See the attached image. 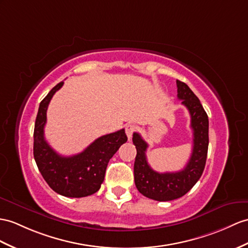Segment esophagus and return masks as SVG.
Here are the masks:
<instances>
[{"instance_id": "obj_1", "label": "esophagus", "mask_w": 248, "mask_h": 248, "mask_svg": "<svg viewBox=\"0 0 248 248\" xmlns=\"http://www.w3.org/2000/svg\"><path fill=\"white\" fill-rule=\"evenodd\" d=\"M135 130H136V126H135V125L127 124V125L125 126V132H126V135H127L128 139L131 138V136H132V134H134V132H135Z\"/></svg>"}]
</instances>
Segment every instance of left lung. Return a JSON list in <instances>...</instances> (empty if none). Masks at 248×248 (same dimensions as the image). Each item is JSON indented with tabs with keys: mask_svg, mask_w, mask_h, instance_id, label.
Wrapping results in <instances>:
<instances>
[{
	"mask_svg": "<svg viewBox=\"0 0 248 248\" xmlns=\"http://www.w3.org/2000/svg\"><path fill=\"white\" fill-rule=\"evenodd\" d=\"M178 98L188 109L190 127L194 131V146L190 159L182 170L160 173L149 166L148 147L142 137L135 132L132 142L137 148L134 165L135 183L145 197L155 201H171L187 194L201 178L208 150V117L198 96L185 83L177 80Z\"/></svg>",
	"mask_w": 248,
	"mask_h": 248,
	"instance_id": "8db88e82",
	"label": "left lung"
}]
</instances>
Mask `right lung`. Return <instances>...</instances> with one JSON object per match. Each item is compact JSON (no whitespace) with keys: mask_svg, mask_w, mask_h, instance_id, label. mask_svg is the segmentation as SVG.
<instances>
[{"mask_svg":"<svg viewBox=\"0 0 248 248\" xmlns=\"http://www.w3.org/2000/svg\"><path fill=\"white\" fill-rule=\"evenodd\" d=\"M63 84L60 82L54 86L40 103L33 131V156L52 190L64 197H87L100 189L108 162L127 141V137L125 130L121 129L98 138L78 155L63 156L54 152L45 140L44 127L48 104Z\"/></svg>","mask_w":248,"mask_h":248,"instance_id":"right-lung-1","label":"right lung"}]
</instances>
